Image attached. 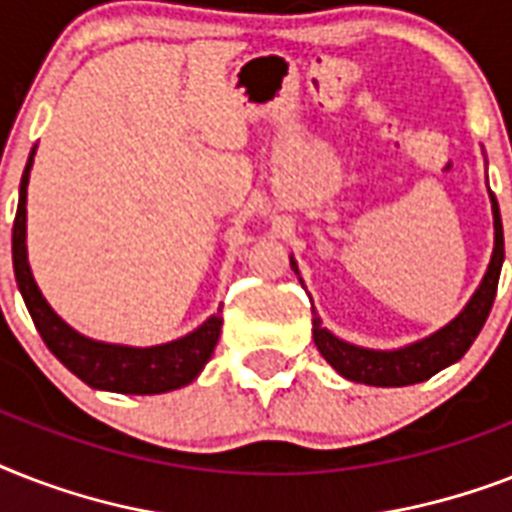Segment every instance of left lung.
I'll use <instances>...</instances> for the list:
<instances>
[{"mask_svg":"<svg viewBox=\"0 0 512 512\" xmlns=\"http://www.w3.org/2000/svg\"><path fill=\"white\" fill-rule=\"evenodd\" d=\"M492 212H494V252L489 271H486L481 287L476 295L465 305V311L438 329L436 335L414 342L409 348L401 350H369L350 345V342L337 340L332 332L321 327L319 319H313V342L321 350V356L335 366L342 377L364 385H377V388H401V385H414V382L430 380L433 374L441 372L444 366L460 361L478 332L484 329L489 313H492L497 284H500L502 260H505V236H502V217L500 204L492 193ZM292 268L297 273V265L292 260Z\"/></svg>","mask_w":512,"mask_h":512,"instance_id":"1","label":"left lung"}]
</instances>
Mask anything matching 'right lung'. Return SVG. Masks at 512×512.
<instances>
[{
  "label": "right lung",
  "mask_w": 512,
  "mask_h": 512,
  "mask_svg": "<svg viewBox=\"0 0 512 512\" xmlns=\"http://www.w3.org/2000/svg\"><path fill=\"white\" fill-rule=\"evenodd\" d=\"M34 151L28 156L26 170L20 177L18 212L12 223V268H15V281H18L23 303L44 345L55 353L60 364L71 369L90 388L146 396V393H167V390L188 385L215 353L220 327H223L220 313L204 321L196 332L175 342L156 345V348H127V345H106V342H95L79 335L44 303L26 260V185Z\"/></svg>",
  "instance_id": "right-lung-1"
}]
</instances>
